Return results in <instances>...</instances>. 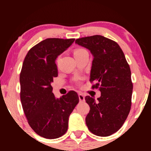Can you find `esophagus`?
I'll return each instance as SVG.
<instances>
[{"mask_svg":"<svg viewBox=\"0 0 151 151\" xmlns=\"http://www.w3.org/2000/svg\"><path fill=\"white\" fill-rule=\"evenodd\" d=\"M79 101L80 102H83L85 101V98H84V94H82V93H79Z\"/></svg>","mask_w":151,"mask_h":151,"instance_id":"esophagus-1","label":"esophagus"}]
</instances>
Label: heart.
Returning <instances> with one entry per match:
<instances>
[{
	"label": "heart",
	"instance_id": "b5f03b06",
	"mask_svg": "<svg viewBox=\"0 0 151 151\" xmlns=\"http://www.w3.org/2000/svg\"><path fill=\"white\" fill-rule=\"evenodd\" d=\"M86 50L84 49H82V48H77V49H75L74 50V58H77V57L79 56V55H80L81 53H83L84 52H85ZM59 60V58L57 59V62Z\"/></svg>",
	"mask_w": 151,
	"mask_h": 151
}]
</instances>
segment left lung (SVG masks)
<instances>
[{"label":"left lung","instance_id":"left-lung-1","mask_svg":"<svg viewBox=\"0 0 151 151\" xmlns=\"http://www.w3.org/2000/svg\"><path fill=\"white\" fill-rule=\"evenodd\" d=\"M75 42L90 50L93 58L90 74L91 88L101 96L95 100L86 96L90 111L86 124L98 136H109L121 129L131 107L133 83L129 65L115 41L101 35L77 39Z\"/></svg>","mask_w":151,"mask_h":151}]
</instances>
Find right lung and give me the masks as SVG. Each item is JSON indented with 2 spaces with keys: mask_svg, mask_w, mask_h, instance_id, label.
Wrapping results in <instances>:
<instances>
[{
  "mask_svg": "<svg viewBox=\"0 0 151 151\" xmlns=\"http://www.w3.org/2000/svg\"><path fill=\"white\" fill-rule=\"evenodd\" d=\"M74 38H47L26 55L20 74V100L32 129L39 136L54 139L68 129L69 116L79 103L77 93L70 91L55 98L51 84L58 76L55 60L74 42Z\"/></svg>",
  "mask_w": 151,
  "mask_h": 151,
  "instance_id": "1",
  "label": "right lung"
}]
</instances>
